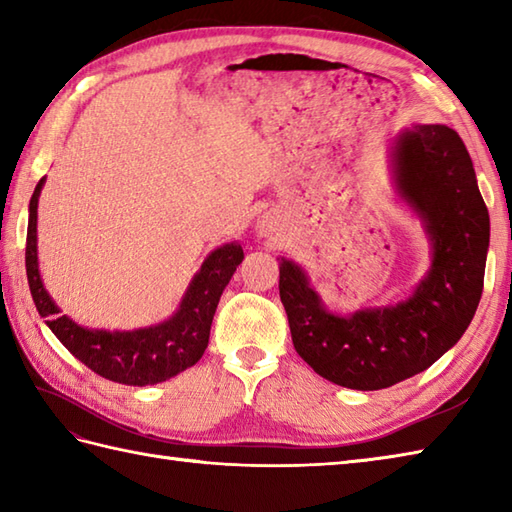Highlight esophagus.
<instances>
[{
    "label": "esophagus",
    "mask_w": 512,
    "mask_h": 512,
    "mask_svg": "<svg viewBox=\"0 0 512 512\" xmlns=\"http://www.w3.org/2000/svg\"><path fill=\"white\" fill-rule=\"evenodd\" d=\"M257 228H259V235H268V233H273V228H275V224H273V220H262L257 224Z\"/></svg>",
    "instance_id": "obj_1"
}]
</instances>
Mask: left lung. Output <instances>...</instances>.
Wrapping results in <instances>:
<instances>
[{
    "label": "left lung",
    "mask_w": 512,
    "mask_h": 512,
    "mask_svg": "<svg viewBox=\"0 0 512 512\" xmlns=\"http://www.w3.org/2000/svg\"><path fill=\"white\" fill-rule=\"evenodd\" d=\"M396 176L433 237L429 275L405 303L339 317L321 306L299 266L279 264V297L297 354L347 389H385L424 372L460 341L482 297L491 222L458 132L447 125L402 132Z\"/></svg>",
    "instance_id": "8db88e82"
}]
</instances>
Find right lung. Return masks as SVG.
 Here are the masks:
<instances>
[{"label":"right lung","mask_w":512,"mask_h":512,"mask_svg":"<svg viewBox=\"0 0 512 512\" xmlns=\"http://www.w3.org/2000/svg\"><path fill=\"white\" fill-rule=\"evenodd\" d=\"M41 178L30 198L28 235H26V275L30 295L39 314L46 319L54 336L68 347L70 354L88 365L92 372L112 383L145 387L162 383L195 365L209 345L213 314L228 281L242 264L244 250L226 244L213 250L195 275L182 299L180 310L156 328L136 332L85 330L68 317H59L50 295L41 284L37 266V202L43 187Z\"/></svg>","instance_id":"add662e5"}]
</instances>
